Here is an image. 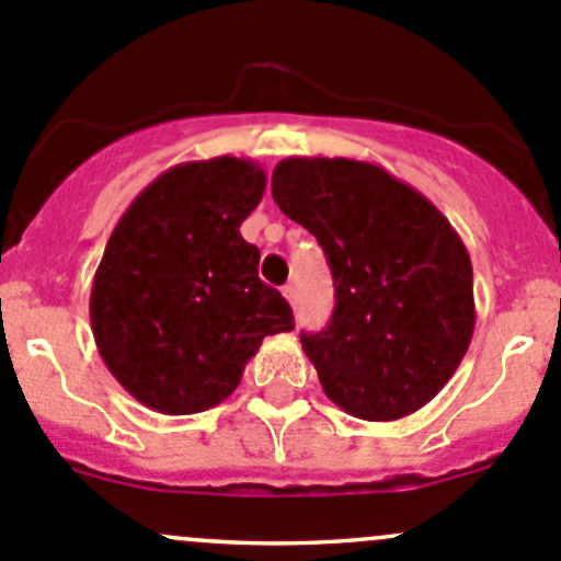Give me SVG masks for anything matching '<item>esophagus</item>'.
Returning <instances> with one entry per match:
<instances>
[{
  "mask_svg": "<svg viewBox=\"0 0 561 561\" xmlns=\"http://www.w3.org/2000/svg\"><path fill=\"white\" fill-rule=\"evenodd\" d=\"M283 297L288 299V302H297V286H294V283H286V286H283Z\"/></svg>",
  "mask_w": 561,
  "mask_h": 561,
  "instance_id": "esophagus-1",
  "label": "esophagus"
}]
</instances>
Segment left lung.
I'll return each instance as SVG.
<instances>
[{
    "mask_svg": "<svg viewBox=\"0 0 561 561\" xmlns=\"http://www.w3.org/2000/svg\"><path fill=\"white\" fill-rule=\"evenodd\" d=\"M273 198L319 240L335 280L330 324L299 337L327 398L370 423L417 412L474 332L458 231L423 193L365 160H280Z\"/></svg>",
    "mask_w": 561,
    "mask_h": 561,
    "instance_id": "8db88e82",
    "label": "left lung"
}]
</instances>
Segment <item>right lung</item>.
<instances>
[{
  "mask_svg": "<svg viewBox=\"0 0 561 561\" xmlns=\"http://www.w3.org/2000/svg\"><path fill=\"white\" fill-rule=\"evenodd\" d=\"M264 187V169L245 158L171 165L111 231L92 280V335L144 407H218L264 337L294 330L278 288L259 280V248L240 234Z\"/></svg>",
  "mask_w": 561,
  "mask_h": 561,
  "instance_id": "obj_1",
  "label": "right lung"
}]
</instances>
